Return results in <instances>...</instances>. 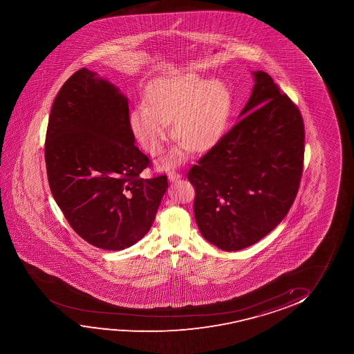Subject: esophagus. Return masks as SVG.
<instances>
[{"label":"esophagus","instance_id":"esophagus-1","mask_svg":"<svg viewBox=\"0 0 354 354\" xmlns=\"http://www.w3.org/2000/svg\"><path fill=\"white\" fill-rule=\"evenodd\" d=\"M180 178H181V175H180L179 173H176L175 170H171V171L168 173V179H169V181H175V180L180 179Z\"/></svg>","mask_w":354,"mask_h":354}]
</instances>
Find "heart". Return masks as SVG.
<instances>
[{"label":"heart","mask_w":354,"mask_h":354,"mask_svg":"<svg viewBox=\"0 0 354 354\" xmlns=\"http://www.w3.org/2000/svg\"><path fill=\"white\" fill-rule=\"evenodd\" d=\"M146 104H139L131 113V128L141 146L151 156L165 150L173 134L181 145L170 152L163 165L179 163L194 151L212 147L223 134L230 97L223 83L203 80L196 75L162 80L146 94Z\"/></svg>","instance_id":"1"}]
</instances>
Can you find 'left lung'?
<instances>
[{
	"label": "left lung",
	"instance_id": "obj_1",
	"mask_svg": "<svg viewBox=\"0 0 354 354\" xmlns=\"http://www.w3.org/2000/svg\"><path fill=\"white\" fill-rule=\"evenodd\" d=\"M239 121L189 169L199 231L225 252L250 247L286 218L300 186L305 127L263 71Z\"/></svg>",
	"mask_w": 354,
	"mask_h": 354
}]
</instances>
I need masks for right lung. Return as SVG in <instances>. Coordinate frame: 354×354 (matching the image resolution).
<instances>
[{
	"instance_id": "add662e5",
	"label": "right lung",
	"mask_w": 354,
	"mask_h": 354,
	"mask_svg": "<svg viewBox=\"0 0 354 354\" xmlns=\"http://www.w3.org/2000/svg\"><path fill=\"white\" fill-rule=\"evenodd\" d=\"M134 144L128 97L88 68L73 73L54 99L44 160L59 208L94 247L140 241L168 189L167 175L139 178L150 160Z\"/></svg>"
}]
</instances>
